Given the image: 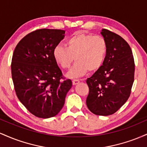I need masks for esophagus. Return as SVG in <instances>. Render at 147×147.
Instances as JSON below:
<instances>
[{
    "instance_id": "obj_1",
    "label": "esophagus",
    "mask_w": 147,
    "mask_h": 147,
    "mask_svg": "<svg viewBox=\"0 0 147 147\" xmlns=\"http://www.w3.org/2000/svg\"><path fill=\"white\" fill-rule=\"evenodd\" d=\"M79 82H80V81H79V79H74L73 80H72V84H73L74 85H76V84H78Z\"/></svg>"
}]
</instances>
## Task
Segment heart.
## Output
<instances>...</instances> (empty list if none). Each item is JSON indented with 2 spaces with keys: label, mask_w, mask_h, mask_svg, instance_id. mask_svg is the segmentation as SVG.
<instances>
[{
  "label": "heart",
  "mask_w": 147,
  "mask_h": 147,
  "mask_svg": "<svg viewBox=\"0 0 147 147\" xmlns=\"http://www.w3.org/2000/svg\"><path fill=\"white\" fill-rule=\"evenodd\" d=\"M107 50V43L103 36L79 31L65 41V47L57 45L52 55L63 69L70 68L75 57L76 62L68 76L79 77L85 75L88 70L90 72L99 70L105 61Z\"/></svg>",
  "instance_id": "heart-1"
}]
</instances>
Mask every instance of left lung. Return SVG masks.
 <instances>
[{
  "label": "left lung",
  "instance_id": "obj_1",
  "mask_svg": "<svg viewBox=\"0 0 147 147\" xmlns=\"http://www.w3.org/2000/svg\"><path fill=\"white\" fill-rule=\"evenodd\" d=\"M101 34L107 43V54L102 66L87 79L86 105L92 113L106 116L117 112L130 97L135 62L131 47L122 36L106 29Z\"/></svg>",
  "mask_w": 147,
  "mask_h": 147
}]
</instances>
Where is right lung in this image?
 Returning a JSON list of instances; mask_svg holds the SVG:
<instances>
[{
  "mask_svg": "<svg viewBox=\"0 0 147 147\" xmlns=\"http://www.w3.org/2000/svg\"><path fill=\"white\" fill-rule=\"evenodd\" d=\"M63 30L38 29L25 36L14 49L11 77L18 99L36 117L57 115L72 81L63 77L52 55L64 37Z\"/></svg>",
  "mask_w": 147,
  "mask_h": 147,
  "instance_id": "add662e5",
  "label": "right lung"
}]
</instances>
